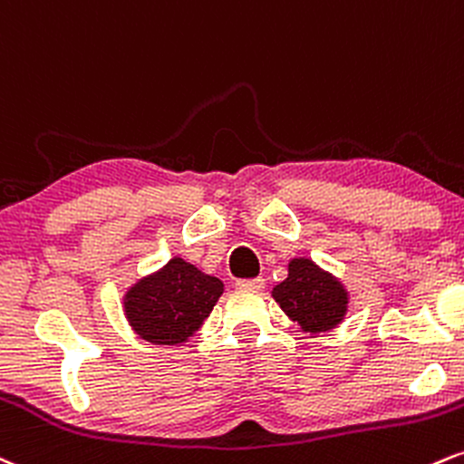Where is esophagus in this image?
<instances>
[{"label":"esophagus","instance_id":"1","mask_svg":"<svg viewBox=\"0 0 464 464\" xmlns=\"http://www.w3.org/2000/svg\"><path fill=\"white\" fill-rule=\"evenodd\" d=\"M237 288H238V291L258 293V291H263V288H265V280H263V277H252V280H238Z\"/></svg>","mask_w":464,"mask_h":464}]
</instances>
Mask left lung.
<instances>
[{"label":"left lung","mask_w":464,"mask_h":464,"mask_svg":"<svg viewBox=\"0 0 464 464\" xmlns=\"http://www.w3.org/2000/svg\"><path fill=\"white\" fill-rule=\"evenodd\" d=\"M274 299L310 334L336 328L347 313V291L341 282L308 258L288 263V277L274 288Z\"/></svg>","instance_id":"1"}]
</instances>
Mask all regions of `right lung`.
Segmentation results:
<instances>
[{"label": "right lung", "mask_w": 464, "mask_h": 464, "mask_svg": "<svg viewBox=\"0 0 464 464\" xmlns=\"http://www.w3.org/2000/svg\"><path fill=\"white\" fill-rule=\"evenodd\" d=\"M223 293L219 277L201 274L182 258H171L160 271L125 293V314L143 341L178 345L193 336Z\"/></svg>", "instance_id": "obj_1"}]
</instances>
